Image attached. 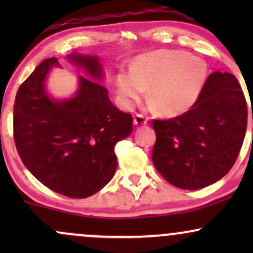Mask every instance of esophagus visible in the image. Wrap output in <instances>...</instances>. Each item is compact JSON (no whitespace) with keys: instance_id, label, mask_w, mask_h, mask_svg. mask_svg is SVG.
<instances>
[{"instance_id":"obj_1","label":"esophagus","mask_w":253,"mask_h":253,"mask_svg":"<svg viewBox=\"0 0 253 253\" xmlns=\"http://www.w3.org/2000/svg\"><path fill=\"white\" fill-rule=\"evenodd\" d=\"M147 121H149V119L141 114H136L133 119V123H134L135 126H143V125L147 124Z\"/></svg>"}]
</instances>
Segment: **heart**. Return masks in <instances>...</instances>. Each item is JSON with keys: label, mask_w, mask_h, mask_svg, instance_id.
I'll return each mask as SVG.
<instances>
[{"label": "heart", "mask_w": 253, "mask_h": 253, "mask_svg": "<svg viewBox=\"0 0 253 253\" xmlns=\"http://www.w3.org/2000/svg\"><path fill=\"white\" fill-rule=\"evenodd\" d=\"M208 80L202 58L182 50H157L139 56L132 69L121 68L117 89L125 108L132 109L147 92L167 115H178L195 106Z\"/></svg>", "instance_id": "obj_1"}]
</instances>
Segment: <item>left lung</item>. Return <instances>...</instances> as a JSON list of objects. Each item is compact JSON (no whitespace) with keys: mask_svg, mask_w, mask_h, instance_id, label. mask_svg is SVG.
Instances as JSON below:
<instances>
[{"mask_svg":"<svg viewBox=\"0 0 253 253\" xmlns=\"http://www.w3.org/2000/svg\"><path fill=\"white\" fill-rule=\"evenodd\" d=\"M246 126L248 106L237 78L228 72H213L199 101L187 113L153 120V165L181 189L213 184L236 163Z\"/></svg>","mask_w":253,"mask_h":253,"instance_id":"1","label":"left lung"}]
</instances>
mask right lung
<instances>
[{
  "label": "right lung",
  "mask_w": 253,
  "mask_h": 253,
  "mask_svg": "<svg viewBox=\"0 0 253 253\" xmlns=\"http://www.w3.org/2000/svg\"><path fill=\"white\" fill-rule=\"evenodd\" d=\"M82 68L76 94L53 100L45 81L56 58L42 60L20 85L14 104V140L25 167L56 193L84 199L101 190L114 176V147L132 133V115L110 102L101 85L103 69L97 56L68 54Z\"/></svg>",
  "instance_id": "1"
}]
</instances>
